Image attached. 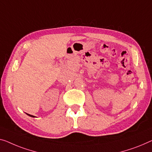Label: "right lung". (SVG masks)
<instances>
[{"instance_id":"right-lung-1","label":"right lung","mask_w":152,"mask_h":152,"mask_svg":"<svg viewBox=\"0 0 152 152\" xmlns=\"http://www.w3.org/2000/svg\"><path fill=\"white\" fill-rule=\"evenodd\" d=\"M27 115H28V116H30V117H35V116H33V115H29V114H28V113H26Z\"/></svg>"}]
</instances>
